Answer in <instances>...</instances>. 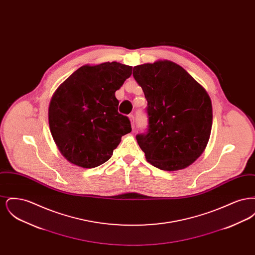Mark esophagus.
Masks as SVG:
<instances>
[{
	"mask_svg": "<svg viewBox=\"0 0 255 255\" xmlns=\"http://www.w3.org/2000/svg\"><path fill=\"white\" fill-rule=\"evenodd\" d=\"M129 120L131 122V125H132V128H134V118H133V115H130L129 116Z\"/></svg>",
	"mask_w": 255,
	"mask_h": 255,
	"instance_id": "esophagus-1",
	"label": "esophagus"
}]
</instances>
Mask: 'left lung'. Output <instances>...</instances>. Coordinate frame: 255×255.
Segmentation results:
<instances>
[{
    "instance_id": "8db88e82",
    "label": "left lung",
    "mask_w": 255,
    "mask_h": 255,
    "mask_svg": "<svg viewBox=\"0 0 255 255\" xmlns=\"http://www.w3.org/2000/svg\"><path fill=\"white\" fill-rule=\"evenodd\" d=\"M133 75L148 102V132L136 135L146 160L164 171L186 168L204 153L210 137L208 94L172 61L135 66Z\"/></svg>"
}]
</instances>
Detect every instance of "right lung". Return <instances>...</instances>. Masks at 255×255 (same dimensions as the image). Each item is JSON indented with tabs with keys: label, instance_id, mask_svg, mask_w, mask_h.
I'll return each instance as SVG.
<instances>
[{
	"label": "right lung",
	"instance_id": "obj_1",
	"mask_svg": "<svg viewBox=\"0 0 255 255\" xmlns=\"http://www.w3.org/2000/svg\"><path fill=\"white\" fill-rule=\"evenodd\" d=\"M133 67L119 62L84 65L71 74L50 99V133L61 155L82 168L106 162L132 131L121 115L115 93L132 74Z\"/></svg>",
	"mask_w": 255,
	"mask_h": 255
}]
</instances>
